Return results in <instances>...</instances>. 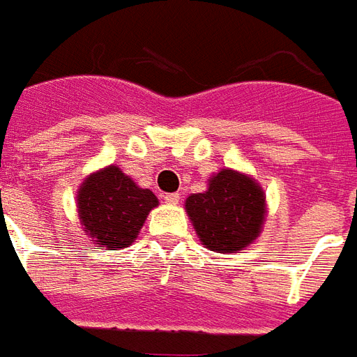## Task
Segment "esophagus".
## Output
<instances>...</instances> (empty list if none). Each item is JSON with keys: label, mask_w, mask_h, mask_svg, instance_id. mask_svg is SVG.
Masks as SVG:
<instances>
[{"label": "esophagus", "mask_w": 357, "mask_h": 357, "mask_svg": "<svg viewBox=\"0 0 357 357\" xmlns=\"http://www.w3.org/2000/svg\"><path fill=\"white\" fill-rule=\"evenodd\" d=\"M178 199H181V194H176V192H173V194H165V196H163V202L171 205L178 204Z\"/></svg>", "instance_id": "34e87169"}]
</instances>
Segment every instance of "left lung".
Masks as SVG:
<instances>
[{"label":"left lung","instance_id":"8db88e82","mask_svg":"<svg viewBox=\"0 0 357 357\" xmlns=\"http://www.w3.org/2000/svg\"><path fill=\"white\" fill-rule=\"evenodd\" d=\"M186 213L209 251L238 253L259 238L266 196L255 178L222 169L211 176L204 194L186 199Z\"/></svg>","mask_w":357,"mask_h":357}]
</instances>
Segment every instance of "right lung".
Segmentation results:
<instances>
[{"label": "right lung", "mask_w": 357, "mask_h": 357, "mask_svg": "<svg viewBox=\"0 0 357 357\" xmlns=\"http://www.w3.org/2000/svg\"><path fill=\"white\" fill-rule=\"evenodd\" d=\"M155 205L152 190L139 188L116 165L89 175L77 190V213L85 234L106 251L131 245Z\"/></svg>", "instance_id": "obj_1"}]
</instances>
